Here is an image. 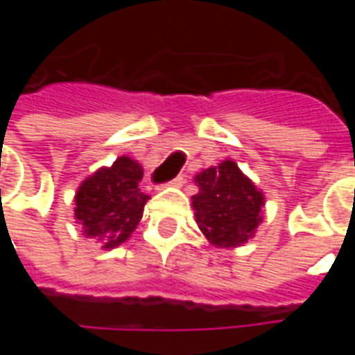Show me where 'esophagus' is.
I'll return each mask as SVG.
<instances>
[{
  "label": "esophagus",
  "instance_id": "esophagus-1",
  "mask_svg": "<svg viewBox=\"0 0 355 355\" xmlns=\"http://www.w3.org/2000/svg\"><path fill=\"white\" fill-rule=\"evenodd\" d=\"M184 182H186V178L182 177V175H178V177H175L173 180H169V182H167L165 186H175V188H180V186H184Z\"/></svg>",
  "mask_w": 355,
  "mask_h": 355
}]
</instances>
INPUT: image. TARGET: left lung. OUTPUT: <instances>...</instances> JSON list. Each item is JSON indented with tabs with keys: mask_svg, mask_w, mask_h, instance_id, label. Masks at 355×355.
Segmentation results:
<instances>
[{
	"mask_svg": "<svg viewBox=\"0 0 355 355\" xmlns=\"http://www.w3.org/2000/svg\"><path fill=\"white\" fill-rule=\"evenodd\" d=\"M196 223L215 247H239L262 223L264 196L230 159L196 175Z\"/></svg>",
	"mask_w": 355,
	"mask_h": 355,
	"instance_id": "8db88e82",
	"label": "left lung"
}]
</instances>
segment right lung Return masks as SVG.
I'll use <instances>...</instances> for the list:
<instances>
[{
  "instance_id": "obj_1",
  "label": "right lung",
  "mask_w": 355,
  "mask_h": 355,
  "mask_svg": "<svg viewBox=\"0 0 355 355\" xmlns=\"http://www.w3.org/2000/svg\"><path fill=\"white\" fill-rule=\"evenodd\" d=\"M140 180L142 167L127 155L85 178L76 192L73 209L83 236L101 239L102 249H114L127 241L150 200L140 192Z\"/></svg>"
}]
</instances>
